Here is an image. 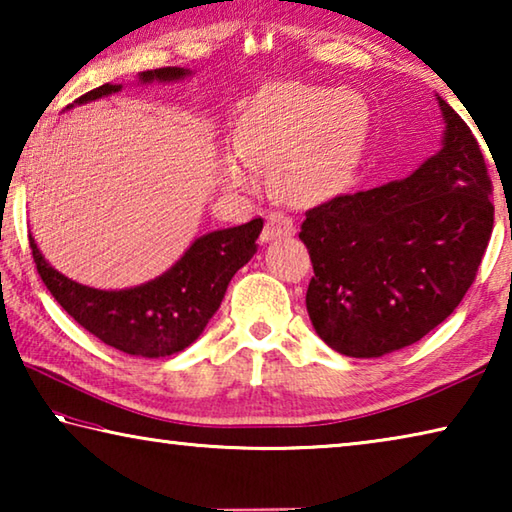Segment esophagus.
<instances>
[{"mask_svg":"<svg viewBox=\"0 0 512 512\" xmlns=\"http://www.w3.org/2000/svg\"><path fill=\"white\" fill-rule=\"evenodd\" d=\"M296 235V225L289 219L287 214L282 212H271L266 216V225L262 230V241L268 244V241L273 239H280V237H291Z\"/></svg>","mask_w":512,"mask_h":512,"instance_id":"obj_1","label":"esophagus"}]
</instances>
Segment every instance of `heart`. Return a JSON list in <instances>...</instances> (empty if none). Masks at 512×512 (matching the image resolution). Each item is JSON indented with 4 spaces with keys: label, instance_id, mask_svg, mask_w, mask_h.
I'll return each mask as SVG.
<instances>
[{
    "label": "heart",
    "instance_id": "heart-1",
    "mask_svg": "<svg viewBox=\"0 0 512 512\" xmlns=\"http://www.w3.org/2000/svg\"><path fill=\"white\" fill-rule=\"evenodd\" d=\"M366 128L368 106L357 92L273 85L241 112L232 137L237 153L221 155L219 178L246 189L250 167H268V187L282 203H323L350 178Z\"/></svg>",
    "mask_w": 512,
    "mask_h": 512
}]
</instances>
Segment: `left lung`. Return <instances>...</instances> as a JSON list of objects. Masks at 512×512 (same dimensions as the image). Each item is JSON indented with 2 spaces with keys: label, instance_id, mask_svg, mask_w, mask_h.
I'll use <instances>...</instances> for the list:
<instances>
[{
  "label": "left lung",
  "instance_id": "left-lung-1",
  "mask_svg": "<svg viewBox=\"0 0 512 512\" xmlns=\"http://www.w3.org/2000/svg\"><path fill=\"white\" fill-rule=\"evenodd\" d=\"M443 146L411 176L305 214L307 311L329 348L375 359L420 341L470 289L495 223L479 142L445 99Z\"/></svg>",
  "mask_w": 512,
  "mask_h": 512
}]
</instances>
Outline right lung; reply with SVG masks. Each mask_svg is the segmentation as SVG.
I'll return each instance as SVG.
<instances>
[{
    "label": "right lung",
    "instance_id": "right-lung-1",
    "mask_svg": "<svg viewBox=\"0 0 512 512\" xmlns=\"http://www.w3.org/2000/svg\"><path fill=\"white\" fill-rule=\"evenodd\" d=\"M187 76L192 72L185 67H160L140 72V83H176ZM115 92H121V85L106 83L67 108ZM262 228L264 221L253 219L237 228L207 232L194 239L183 257L155 280L119 291H103L69 280L47 262L31 235L29 244L42 282L76 323L119 352L158 359L183 352L203 334L221 307L232 275L257 253Z\"/></svg>",
    "mask_w": 512,
    "mask_h": 512
}]
</instances>
